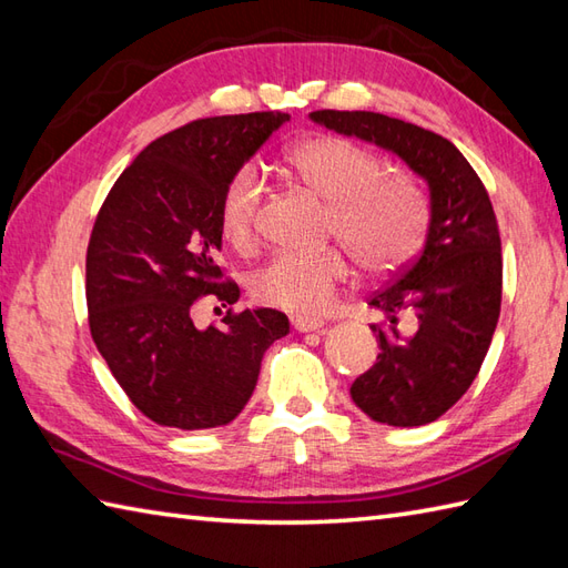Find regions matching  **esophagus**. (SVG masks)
Masks as SVG:
<instances>
[{
  "instance_id": "obj_1",
  "label": "esophagus",
  "mask_w": 568,
  "mask_h": 568,
  "mask_svg": "<svg viewBox=\"0 0 568 568\" xmlns=\"http://www.w3.org/2000/svg\"><path fill=\"white\" fill-rule=\"evenodd\" d=\"M292 325H294V331H298V333H313V331H321L325 323H323V318L306 316V313H304V316H294Z\"/></svg>"
}]
</instances>
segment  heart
I'll use <instances>...</instances> for the list:
<instances>
[{"label":"heart","instance_id":"b5f03b06","mask_svg":"<svg viewBox=\"0 0 568 568\" xmlns=\"http://www.w3.org/2000/svg\"><path fill=\"white\" fill-rule=\"evenodd\" d=\"M286 170L327 204L325 229L367 274H394L418 255L430 229V201L408 174L382 178V160L339 135H311L284 153ZM262 182L255 168H241L225 182L219 223L235 250H252L260 233ZM349 272L337 247L276 252L252 274L260 304L311 313L327 304Z\"/></svg>","mask_w":568,"mask_h":568}]
</instances>
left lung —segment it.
Wrapping results in <instances>:
<instances>
[{
  "instance_id": "8db88e82",
  "label": "left lung",
  "mask_w": 568,
  "mask_h": 568,
  "mask_svg": "<svg viewBox=\"0 0 568 568\" xmlns=\"http://www.w3.org/2000/svg\"><path fill=\"white\" fill-rule=\"evenodd\" d=\"M335 133L398 155L430 186V229L418 257L369 298L379 355L349 394L372 420H437L476 379L503 294L500 233L484 182L447 138L374 111H313Z\"/></svg>"
}]
</instances>
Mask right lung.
Instances as JSON below:
<instances>
[{
	"instance_id": "obj_1",
	"label": "right lung",
	"mask_w": 568,
	"mask_h": 568,
	"mask_svg": "<svg viewBox=\"0 0 568 568\" xmlns=\"http://www.w3.org/2000/svg\"><path fill=\"white\" fill-rule=\"evenodd\" d=\"M288 121L282 111L199 119L150 143L111 186L87 247L97 349L133 406L162 427L229 425L255 390L264 352L288 333L274 308H229L199 331L201 296L241 288L219 267L223 186Z\"/></svg>"
}]
</instances>
